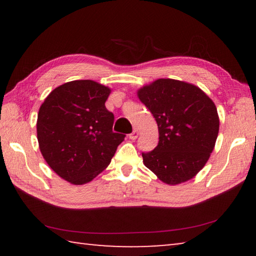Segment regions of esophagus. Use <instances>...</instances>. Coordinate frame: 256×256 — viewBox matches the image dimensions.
<instances>
[{"mask_svg": "<svg viewBox=\"0 0 256 256\" xmlns=\"http://www.w3.org/2000/svg\"><path fill=\"white\" fill-rule=\"evenodd\" d=\"M138 136V130H134V131L128 136V138H131V140H136Z\"/></svg>", "mask_w": 256, "mask_h": 256, "instance_id": "34e87169", "label": "esophagus"}]
</instances>
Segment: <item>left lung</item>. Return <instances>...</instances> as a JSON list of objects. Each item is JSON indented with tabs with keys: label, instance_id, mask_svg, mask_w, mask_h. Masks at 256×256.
<instances>
[{
	"label": "left lung",
	"instance_id": "8db88e82",
	"mask_svg": "<svg viewBox=\"0 0 256 256\" xmlns=\"http://www.w3.org/2000/svg\"><path fill=\"white\" fill-rule=\"evenodd\" d=\"M138 97L158 125L159 142L142 154L144 164L168 185L192 180L214 151L219 132L214 102L198 86L158 79L138 90Z\"/></svg>",
	"mask_w": 256,
	"mask_h": 256
}]
</instances>
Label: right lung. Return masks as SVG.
I'll return each instance as SVG.
<instances>
[{
    "instance_id": "right-lung-1",
    "label": "right lung",
    "mask_w": 256,
    "mask_h": 256,
    "mask_svg": "<svg viewBox=\"0 0 256 256\" xmlns=\"http://www.w3.org/2000/svg\"><path fill=\"white\" fill-rule=\"evenodd\" d=\"M112 89L92 80L60 84L38 112L37 138L42 157L73 185L92 182L110 164L125 136L112 132L114 115L105 106Z\"/></svg>"
}]
</instances>
